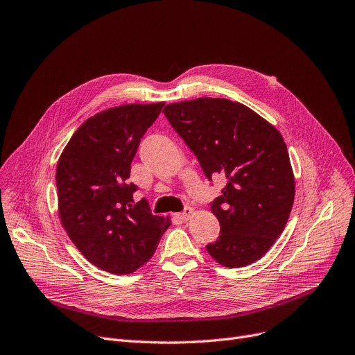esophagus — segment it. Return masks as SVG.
I'll use <instances>...</instances> for the list:
<instances>
[{
  "label": "esophagus",
  "mask_w": 355,
  "mask_h": 355,
  "mask_svg": "<svg viewBox=\"0 0 355 355\" xmlns=\"http://www.w3.org/2000/svg\"><path fill=\"white\" fill-rule=\"evenodd\" d=\"M192 214H193V209L188 207V208L183 209V212L179 214V218L182 219V221H188V219L192 216Z\"/></svg>",
  "instance_id": "34e87169"
}]
</instances>
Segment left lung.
Listing matches in <instances>:
<instances>
[{
    "label": "left lung",
    "mask_w": 355,
    "mask_h": 355,
    "mask_svg": "<svg viewBox=\"0 0 355 355\" xmlns=\"http://www.w3.org/2000/svg\"><path fill=\"white\" fill-rule=\"evenodd\" d=\"M163 112L208 180H227L209 204L221 227L207 245L209 256L232 268L257 261L279 239L293 207L295 179L282 134L225 98L183 101Z\"/></svg>",
    "instance_id": "obj_1"
}]
</instances>
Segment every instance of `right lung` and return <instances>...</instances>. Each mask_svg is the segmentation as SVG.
I'll return each instance as SVG.
<instances>
[{"label": "right lung", "instance_id": "1", "mask_svg": "<svg viewBox=\"0 0 355 355\" xmlns=\"http://www.w3.org/2000/svg\"><path fill=\"white\" fill-rule=\"evenodd\" d=\"M164 103L128 104L88 118L56 167L59 215L67 235L94 266L130 275L151 259L168 218L150 212L128 183L131 162Z\"/></svg>", "mask_w": 355, "mask_h": 355}]
</instances>
